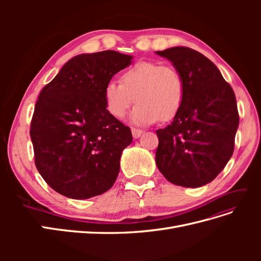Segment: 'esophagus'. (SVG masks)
Returning a JSON list of instances; mask_svg holds the SVG:
<instances>
[{
  "instance_id": "obj_1",
  "label": "esophagus",
  "mask_w": 261,
  "mask_h": 261,
  "mask_svg": "<svg viewBox=\"0 0 261 261\" xmlns=\"http://www.w3.org/2000/svg\"><path fill=\"white\" fill-rule=\"evenodd\" d=\"M144 133V130H141V129H138V128H132V134H133V137L135 138V139H137V138H139L140 136H141V134Z\"/></svg>"
}]
</instances>
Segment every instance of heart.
<instances>
[{"mask_svg":"<svg viewBox=\"0 0 261 261\" xmlns=\"http://www.w3.org/2000/svg\"><path fill=\"white\" fill-rule=\"evenodd\" d=\"M184 96V80L176 68L147 61L126 69L121 83L111 81L105 87L107 110L116 118H123L136 99L132 112L136 124L172 120L183 106Z\"/></svg>","mask_w":261,"mask_h":261,"instance_id":"1","label":"heart"}]
</instances>
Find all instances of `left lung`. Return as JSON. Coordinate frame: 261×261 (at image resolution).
Segmentation results:
<instances>
[{
  "instance_id": "obj_1",
  "label": "left lung",
  "mask_w": 261,
  "mask_h": 261,
  "mask_svg": "<svg viewBox=\"0 0 261 261\" xmlns=\"http://www.w3.org/2000/svg\"><path fill=\"white\" fill-rule=\"evenodd\" d=\"M172 62L185 84L179 112L155 133V163L163 176L183 187L215 179L234 151L240 118L236 98L219 68L198 51L174 46L155 52Z\"/></svg>"
}]
</instances>
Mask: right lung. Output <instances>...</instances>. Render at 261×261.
Returning a JSON list of instances; mask_svg holds the SVG:
<instances>
[{
    "mask_svg": "<svg viewBox=\"0 0 261 261\" xmlns=\"http://www.w3.org/2000/svg\"><path fill=\"white\" fill-rule=\"evenodd\" d=\"M132 59L112 50L76 55L39 94L30 125L35 163L59 194L88 199L113 186L133 136L107 110L105 87Z\"/></svg>",
    "mask_w": 261,
    "mask_h": 261,
    "instance_id": "right-lung-1",
    "label": "right lung"
}]
</instances>
